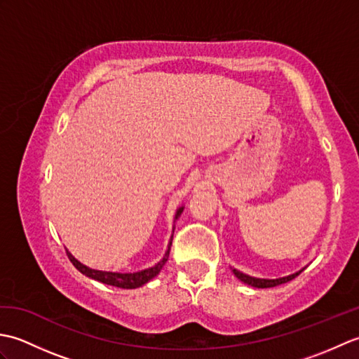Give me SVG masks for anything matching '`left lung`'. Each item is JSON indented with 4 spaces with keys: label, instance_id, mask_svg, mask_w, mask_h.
<instances>
[{
    "label": "left lung",
    "instance_id": "obj_1",
    "mask_svg": "<svg viewBox=\"0 0 359 359\" xmlns=\"http://www.w3.org/2000/svg\"><path fill=\"white\" fill-rule=\"evenodd\" d=\"M301 271H302V270L296 271V273H293V274H288V276H285V278H278V279H261V278L248 276V274H245V273H242V271H239V270L233 269V273H234V276H236V278L241 279V280L243 282V284H248V285H251V287H256V288H269V287H276V285H280V284H285V282L294 279V278L297 276V274H299Z\"/></svg>",
    "mask_w": 359,
    "mask_h": 359
}]
</instances>
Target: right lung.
Instances as JSON below:
<instances>
[{"label":"right lung","instance_id":"1","mask_svg":"<svg viewBox=\"0 0 359 359\" xmlns=\"http://www.w3.org/2000/svg\"><path fill=\"white\" fill-rule=\"evenodd\" d=\"M182 211H184V207H180L175 212V217L177 219ZM171 243H172V234H171V239L170 243H168V250L163 256V259L160 262H157L154 266H149L147 270H142V271H135V273H114V271H102V270H94V269H89V266L83 265L81 262H79L77 259H75L69 251H66L67 257H69V261L74 264L75 269H77L80 273L85 274V276L90 278V279H95L98 282H103V284H108L112 287H118V288H137V287H142L149 282L152 278H156L157 274L160 273V270L163 269V265L168 261V256H170V248H171Z\"/></svg>","mask_w":359,"mask_h":359}]
</instances>
